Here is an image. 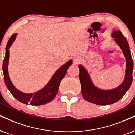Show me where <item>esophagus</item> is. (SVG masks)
I'll use <instances>...</instances> for the list:
<instances>
[{"label":"esophagus","instance_id":"34e87169","mask_svg":"<svg viewBox=\"0 0 135 135\" xmlns=\"http://www.w3.org/2000/svg\"><path fill=\"white\" fill-rule=\"evenodd\" d=\"M81 57L79 56H76L75 57L73 58V63L74 64H78L81 62Z\"/></svg>","mask_w":135,"mask_h":135}]
</instances>
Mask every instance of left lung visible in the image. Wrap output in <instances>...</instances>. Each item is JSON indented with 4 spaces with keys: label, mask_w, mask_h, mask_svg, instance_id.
Returning <instances> with one entry per match:
<instances>
[{
    "label": "left lung",
    "mask_w": 135,
    "mask_h": 135,
    "mask_svg": "<svg viewBox=\"0 0 135 135\" xmlns=\"http://www.w3.org/2000/svg\"><path fill=\"white\" fill-rule=\"evenodd\" d=\"M111 37L120 47L126 59L125 77L121 85L111 90L99 89L94 85L87 70L81 65L79 66V80L83 98L86 101L98 105H109L118 101L128 90L133 81V61L128 42L119 30L114 31Z\"/></svg>",
    "instance_id": "8db88e82"
}]
</instances>
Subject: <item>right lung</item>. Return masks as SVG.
I'll return each mask as SVG.
<instances>
[{"label":"right lung","instance_id":"1","mask_svg":"<svg viewBox=\"0 0 135 135\" xmlns=\"http://www.w3.org/2000/svg\"><path fill=\"white\" fill-rule=\"evenodd\" d=\"M17 34L12 35L6 48V56L3 61L2 70L4 73L5 84L12 96L20 102L26 104H29L32 106L43 105L49 103L55 98L59 89L60 83L63 78L66 75L69 66L72 64V60L68 61L66 64L61 66L58 70L54 73L52 78L47 85L42 89L35 93H24L17 89L12 83L9 78L8 73V65L9 60V48L16 39Z\"/></svg>","mask_w":135,"mask_h":135}]
</instances>
